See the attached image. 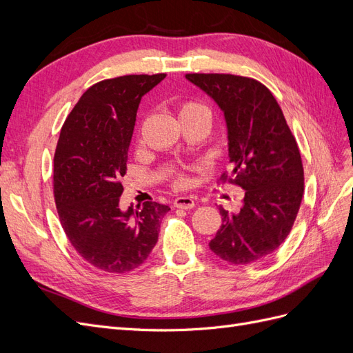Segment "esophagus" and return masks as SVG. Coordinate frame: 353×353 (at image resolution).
Returning a JSON list of instances; mask_svg holds the SVG:
<instances>
[{
	"mask_svg": "<svg viewBox=\"0 0 353 353\" xmlns=\"http://www.w3.org/2000/svg\"><path fill=\"white\" fill-rule=\"evenodd\" d=\"M174 206L178 209H193L196 206V201L191 197H176L174 200Z\"/></svg>",
	"mask_w": 353,
	"mask_h": 353,
	"instance_id": "obj_1",
	"label": "esophagus"
}]
</instances>
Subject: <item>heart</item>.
<instances>
[{
  "instance_id": "1",
  "label": "heart",
  "mask_w": 353,
  "mask_h": 353,
  "mask_svg": "<svg viewBox=\"0 0 353 353\" xmlns=\"http://www.w3.org/2000/svg\"><path fill=\"white\" fill-rule=\"evenodd\" d=\"M209 109L208 105H205L203 103L199 101H184L181 103L179 105V119H183V117H209ZM174 185L178 188H185L190 185V178L188 174L185 172L184 169L176 170L175 175H174Z\"/></svg>"
}]
</instances>
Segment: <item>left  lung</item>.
Masks as SVG:
<instances>
[{
  "label": "left lung",
  "mask_w": 353,
  "mask_h": 353,
  "mask_svg": "<svg viewBox=\"0 0 353 353\" xmlns=\"http://www.w3.org/2000/svg\"><path fill=\"white\" fill-rule=\"evenodd\" d=\"M185 78L225 114L234 169L221 179L244 190L239 213L219 209L222 225L209 248L232 265L259 261L287 239L301 208L305 184L296 138L280 104L259 81L230 73H187Z\"/></svg>",
  "instance_id": "obj_1"
}]
</instances>
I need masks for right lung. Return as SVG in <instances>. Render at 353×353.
Instances as JSON below:
<instances>
[{"label": "right lung", "mask_w": 353, "mask_h": 353, "mask_svg": "<svg viewBox=\"0 0 353 353\" xmlns=\"http://www.w3.org/2000/svg\"><path fill=\"white\" fill-rule=\"evenodd\" d=\"M165 77L125 74L94 83L61 126L52 170L60 223L73 249L105 272L144 263L169 210L156 201L119 208L138 104Z\"/></svg>", "instance_id": "1"}]
</instances>
